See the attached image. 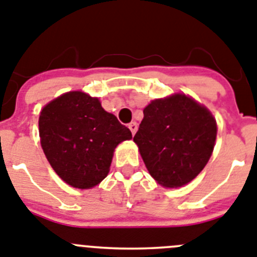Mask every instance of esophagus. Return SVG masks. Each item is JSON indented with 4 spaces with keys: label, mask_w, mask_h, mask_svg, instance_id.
Returning a JSON list of instances; mask_svg holds the SVG:
<instances>
[{
    "label": "esophagus",
    "mask_w": 257,
    "mask_h": 257,
    "mask_svg": "<svg viewBox=\"0 0 257 257\" xmlns=\"http://www.w3.org/2000/svg\"><path fill=\"white\" fill-rule=\"evenodd\" d=\"M128 128L131 129V132H132V134H136V132H137V128H138V125H137V123H136V121H132V123H129L128 124Z\"/></svg>",
    "instance_id": "obj_1"
}]
</instances>
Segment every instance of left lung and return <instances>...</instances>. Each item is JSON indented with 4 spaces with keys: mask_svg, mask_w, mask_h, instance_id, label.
I'll return each mask as SVG.
<instances>
[{
    "mask_svg": "<svg viewBox=\"0 0 257 257\" xmlns=\"http://www.w3.org/2000/svg\"><path fill=\"white\" fill-rule=\"evenodd\" d=\"M216 132V121L205 106L175 93L146 106L133 141L151 177L166 188H177L205 168Z\"/></svg>",
    "mask_w": 257,
    "mask_h": 257,
    "instance_id": "8db88e82",
    "label": "left lung"
}]
</instances>
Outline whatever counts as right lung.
Listing matches in <instances>:
<instances>
[{
	"label": "right lung",
	"mask_w": 257,
	"mask_h": 257,
	"mask_svg": "<svg viewBox=\"0 0 257 257\" xmlns=\"http://www.w3.org/2000/svg\"><path fill=\"white\" fill-rule=\"evenodd\" d=\"M39 137L56 174L69 186L88 189L108 174L114 150L132 133L105 111L96 97L68 92L41 111Z\"/></svg>",
	"instance_id": "obj_1"
}]
</instances>
